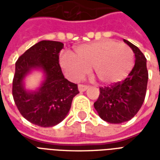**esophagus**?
I'll return each instance as SVG.
<instances>
[{
  "label": "esophagus",
  "instance_id": "1",
  "mask_svg": "<svg viewBox=\"0 0 160 160\" xmlns=\"http://www.w3.org/2000/svg\"><path fill=\"white\" fill-rule=\"evenodd\" d=\"M78 88H79V91H80V92H85V91L88 88V86H87V85H83V84H80V85L78 86Z\"/></svg>",
  "mask_w": 160,
  "mask_h": 160
}]
</instances>
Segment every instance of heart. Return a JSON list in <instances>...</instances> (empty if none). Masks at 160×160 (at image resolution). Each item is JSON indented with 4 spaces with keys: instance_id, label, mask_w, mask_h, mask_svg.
I'll use <instances>...</instances> for the list:
<instances>
[{
    "instance_id": "1",
    "label": "heart",
    "mask_w": 160,
    "mask_h": 160,
    "mask_svg": "<svg viewBox=\"0 0 160 160\" xmlns=\"http://www.w3.org/2000/svg\"><path fill=\"white\" fill-rule=\"evenodd\" d=\"M60 64L73 80H81L92 67L93 75L101 83L113 84L123 80L132 70L134 53L124 43L106 40L78 46L74 56L63 53Z\"/></svg>"
}]
</instances>
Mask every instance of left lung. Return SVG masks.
<instances>
[{
	"label": "left lung",
	"mask_w": 160,
	"mask_h": 160,
	"mask_svg": "<svg viewBox=\"0 0 160 160\" xmlns=\"http://www.w3.org/2000/svg\"><path fill=\"white\" fill-rule=\"evenodd\" d=\"M135 56V63L125 80L99 88L94 108L102 119L110 123H122L137 114L147 92L148 71L147 59L138 47L124 39Z\"/></svg>",
	"instance_id": "obj_1"
}]
</instances>
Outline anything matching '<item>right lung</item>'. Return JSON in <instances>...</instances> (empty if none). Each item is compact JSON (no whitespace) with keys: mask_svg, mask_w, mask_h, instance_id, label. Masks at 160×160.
I'll return each instance as SVG.
<instances>
[{"mask_svg":"<svg viewBox=\"0 0 160 160\" xmlns=\"http://www.w3.org/2000/svg\"><path fill=\"white\" fill-rule=\"evenodd\" d=\"M63 43L42 40L32 46L15 63L12 97L16 106L30 122L47 128L61 122L68 113L74 96L80 92L77 84L64 78L59 64ZM32 68H42L46 80L36 92H27L22 80Z\"/></svg>","mask_w":160,"mask_h":160,"instance_id":"1","label":"right lung"}]
</instances>
